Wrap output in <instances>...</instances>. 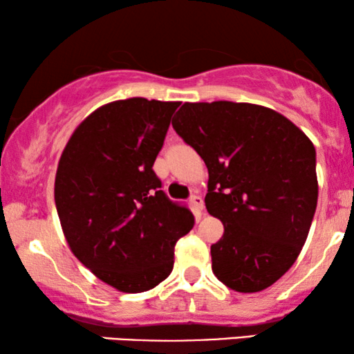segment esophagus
<instances>
[{"label":"esophagus","mask_w":354,"mask_h":354,"mask_svg":"<svg viewBox=\"0 0 354 354\" xmlns=\"http://www.w3.org/2000/svg\"><path fill=\"white\" fill-rule=\"evenodd\" d=\"M191 205H192L194 210H196L197 215H202V213H203V201H202L201 196H192L191 197Z\"/></svg>","instance_id":"esophagus-1"}]
</instances>
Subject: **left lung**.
Masks as SVG:
<instances>
[{"instance_id":"1","label":"left lung","mask_w":354,"mask_h":354,"mask_svg":"<svg viewBox=\"0 0 354 354\" xmlns=\"http://www.w3.org/2000/svg\"><path fill=\"white\" fill-rule=\"evenodd\" d=\"M171 125L205 162L207 212L225 226L212 245L213 274L236 292L265 290L310 232L315 146L288 118L248 102H184Z\"/></svg>"}]
</instances>
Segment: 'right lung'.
Listing matches in <instances>:
<instances>
[{
	"instance_id": "obj_1",
	"label": "right lung",
	"mask_w": 354,
	"mask_h": 354,
	"mask_svg": "<svg viewBox=\"0 0 354 354\" xmlns=\"http://www.w3.org/2000/svg\"><path fill=\"white\" fill-rule=\"evenodd\" d=\"M179 102L129 97L80 123L57 165L54 201L66 241L102 282L125 293L170 276L194 216L152 170Z\"/></svg>"
}]
</instances>
